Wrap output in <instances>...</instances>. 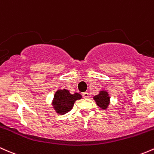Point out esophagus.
<instances>
[{"label": "esophagus", "instance_id": "obj_1", "mask_svg": "<svg viewBox=\"0 0 154 154\" xmlns=\"http://www.w3.org/2000/svg\"><path fill=\"white\" fill-rule=\"evenodd\" d=\"M82 95H83V97L85 98V99H88V98L90 97V94H89L88 92H85Z\"/></svg>", "mask_w": 154, "mask_h": 154}]
</instances>
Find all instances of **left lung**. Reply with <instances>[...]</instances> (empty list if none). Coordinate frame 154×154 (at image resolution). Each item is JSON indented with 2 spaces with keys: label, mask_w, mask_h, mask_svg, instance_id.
Masks as SVG:
<instances>
[{
  "label": "left lung",
  "mask_w": 154,
  "mask_h": 154,
  "mask_svg": "<svg viewBox=\"0 0 154 154\" xmlns=\"http://www.w3.org/2000/svg\"><path fill=\"white\" fill-rule=\"evenodd\" d=\"M93 99L100 108L103 110H107L109 104H110V98L107 91L101 90L99 94L93 97Z\"/></svg>",
  "instance_id": "obj_1"
}]
</instances>
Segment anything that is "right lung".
<instances>
[{
  "label": "right lung",
  "mask_w": 154,
  "mask_h": 154,
  "mask_svg": "<svg viewBox=\"0 0 154 154\" xmlns=\"http://www.w3.org/2000/svg\"><path fill=\"white\" fill-rule=\"evenodd\" d=\"M82 95L78 93L71 94L66 89L58 90L54 95L53 106L57 113L64 115L72 110L74 103L76 100L82 99Z\"/></svg>",
  "instance_id": "add662e5"
}]
</instances>
